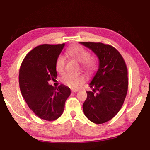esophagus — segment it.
<instances>
[{
    "instance_id": "esophagus-1",
    "label": "esophagus",
    "mask_w": 150,
    "mask_h": 150,
    "mask_svg": "<svg viewBox=\"0 0 150 150\" xmlns=\"http://www.w3.org/2000/svg\"><path fill=\"white\" fill-rule=\"evenodd\" d=\"M79 91V90H72L71 92H73V93H76V92Z\"/></svg>"
}]
</instances>
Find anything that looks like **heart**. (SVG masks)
Wrapping results in <instances>:
<instances>
[{"label": "heart", "instance_id": "heart-1", "mask_svg": "<svg viewBox=\"0 0 150 150\" xmlns=\"http://www.w3.org/2000/svg\"><path fill=\"white\" fill-rule=\"evenodd\" d=\"M67 53L69 56L72 57L78 62L82 63V67L87 72H91L94 70L96 67V63L93 59L90 58V53L84 48L83 47L80 46H74L67 50ZM65 65V60L64 57L59 55L57 57L55 63V68L57 72L63 73L64 71ZM85 79L83 76L78 74L69 73L64 76L62 78V83L71 89H77L80 85L84 83Z\"/></svg>", "mask_w": 150, "mask_h": 150}]
</instances>
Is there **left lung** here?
<instances>
[{
    "mask_svg": "<svg viewBox=\"0 0 150 150\" xmlns=\"http://www.w3.org/2000/svg\"><path fill=\"white\" fill-rule=\"evenodd\" d=\"M93 51L99 60L97 72L89 83L92 91L83 108L85 115L95 124H104L117 114L126 98L128 87V69L120 52L102 43L80 42Z\"/></svg>",
    "mask_w": 150,
    "mask_h": 150,
    "instance_id": "left-lung-1",
    "label": "left lung"
}]
</instances>
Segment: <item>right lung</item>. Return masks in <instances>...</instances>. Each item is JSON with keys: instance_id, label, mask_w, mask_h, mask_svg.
Wrapping results in <instances>:
<instances>
[{"instance_id": "obj_1", "label": "right lung", "mask_w": 150, "mask_h": 150, "mask_svg": "<svg viewBox=\"0 0 150 150\" xmlns=\"http://www.w3.org/2000/svg\"><path fill=\"white\" fill-rule=\"evenodd\" d=\"M65 44H43L35 47L24 59L19 72L22 95L28 107L41 119L54 121L62 115L65 102L71 93L64 85L48 84L57 79L55 63Z\"/></svg>"}]
</instances>
